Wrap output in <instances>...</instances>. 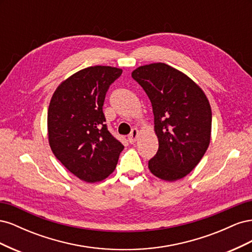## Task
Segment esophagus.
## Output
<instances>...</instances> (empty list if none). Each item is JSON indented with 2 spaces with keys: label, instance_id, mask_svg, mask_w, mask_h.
I'll return each instance as SVG.
<instances>
[{
  "label": "esophagus",
  "instance_id": "34e87169",
  "mask_svg": "<svg viewBox=\"0 0 252 252\" xmlns=\"http://www.w3.org/2000/svg\"><path fill=\"white\" fill-rule=\"evenodd\" d=\"M138 136H139V130L136 128H133L132 130H131V132H130V134L128 135L129 143L133 144L136 141V139H138Z\"/></svg>",
  "mask_w": 252,
  "mask_h": 252
}]
</instances>
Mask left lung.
Listing matches in <instances>:
<instances>
[{"mask_svg":"<svg viewBox=\"0 0 252 252\" xmlns=\"http://www.w3.org/2000/svg\"><path fill=\"white\" fill-rule=\"evenodd\" d=\"M131 77L148 95L158 140L149 159L152 174L180 180L200 163L210 143L212 113L204 91L186 74L164 63L144 65Z\"/></svg>","mask_w":252,"mask_h":252,"instance_id":"left-lung-1","label":"left lung"}]
</instances>
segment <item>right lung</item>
<instances>
[{"label": "right lung", "instance_id": "add662e5", "mask_svg": "<svg viewBox=\"0 0 252 252\" xmlns=\"http://www.w3.org/2000/svg\"><path fill=\"white\" fill-rule=\"evenodd\" d=\"M122 69L91 66L61 83L48 108V140L53 155L75 177L87 183L111 174L124 149L108 131L105 95Z\"/></svg>", "mask_w": 252, "mask_h": 252}]
</instances>
